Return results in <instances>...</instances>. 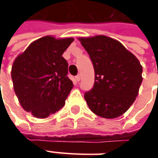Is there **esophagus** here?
I'll return each mask as SVG.
<instances>
[{"label": "esophagus", "mask_w": 158, "mask_h": 158, "mask_svg": "<svg viewBox=\"0 0 158 158\" xmlns=\"http://www.w3.org/2000/svg\"><path fill=\"white\" fill-rule=\"evenodd\" d=\"M76 82H79V81L81 80V76H80V75L76 76Z\"/></svg>", "instance_id": "34e87169"}]
</instances>
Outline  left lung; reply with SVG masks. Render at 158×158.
<instances>
[{"label": "left lung", "mask_w": 158, "mask_h": 158, "mask_svg": "<svg viewBox=\"0 0 158 158\" xmlns=\"http://www.w3.org/2000/svg\"><path fill=\"white\" fill-rule=\"evenodd\" d=\"M78 40L94 67V86L84 94L89 108L102 118L121 116L135 102L143 82L140 61L110 37L98 35Z\"/></svg>", "instance_id": "1"}]
</instances>
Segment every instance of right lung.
<instances>
[{
	"label": "right lung",
	"instance_id": "right-lung-1",
	"mask_svg": "<svg viewBox=\"0 0 158 158\" xmlns=\"http://www.w3.org/2000/svg\"><path fill=\"white\" fill-rule=\"evenodd\" d=\"M73 38L45 36L31 43L15 58L11 78L21 106L39 118L61 109L73 89L63 52Z\"/></svg>",
	"mask_w": 158,
	"mask_h": 158
}]
</instances>
